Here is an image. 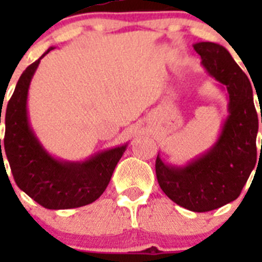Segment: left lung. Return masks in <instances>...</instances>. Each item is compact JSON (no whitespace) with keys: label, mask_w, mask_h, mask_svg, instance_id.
I'll return each instance as SVG.
<instances>
[{"label":"left lung","mask_w":262,"mask_h":262,"mask_svg":"<svg viewBox=\"0 0 262 262\" xmlns=\"http://www.w3.org/2000/svg\"><path fill=\"white\" fill-rule=\"evenodd\" d=\"M201 64L227 93L228 115L214 144L186 164L156 159V177L168 198L194 212L219 209L242 193L257 161L258 117L251 81L223 46L193 45ZM262 123V114H261Z\"/></svg>","instance_id":"1"}]
</instances>
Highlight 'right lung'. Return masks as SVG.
<instances>
[{
	"label": "right lung",
	"instance_id": "obj_1",
	"mask_svg": "<svg viewBox=\"0 0 262 262\" xmlns=\"http://www.w3.org/2000/svg\"><path fill=\"white\" fill-rule=\"evenodd\" d=\"M53 48H48L27 67L18 80L4 114L6 129L4 149L0 139V161H4L2 154H6L18 187L39 205L50 210L76 209L102 195L128 143L97 152L80 161L59 159L43 147L30 123L27 98L39 62Z\"/></svg>",
	"mask_w": 262,
	"mask_h": 262
}]
</instances>
